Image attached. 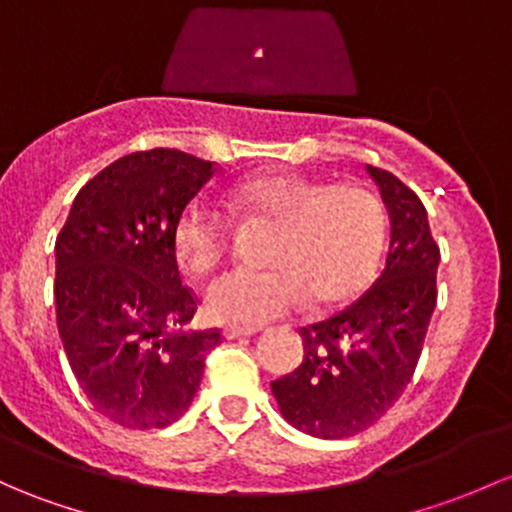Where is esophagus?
<instances>
[{
	"instance_id": "1",
	"label": "esophagus",
	"mask_w": 512,
	"mask_h": 512,
	"mask_svg": "<svg viewBox=\"0 0 512 512\" xmlns=\"http://www.w3.org/2000/svg\"><path fill=\"white\" fill-rule=\"evenodd\" d=\"M257 328H242V326H225L223 331H220V336L225 338V341H235V338H247V336H255Z\"/></svg>"
}]
</instances>
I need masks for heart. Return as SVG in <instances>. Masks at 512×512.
I'll use <instances>...</instances> for the list:
<instances>
[{
    "label": "heart",
    "mask_w": 512,
    "mask_h": 512,
    "mask_svg": "<svg viewBox=\"0 0 512 512\" xmlns=\"http://www.w3.org/2000/svg\"><path fill=\"white\" fill-rule=\"evenodd\" d=\"M240 211L279 223L270 270L223 272L208 282L203 309L218 324L255 328L301 309L351 297L370 277L383 245V211L370 193L326 186L297 174H262L230 191ZM225 220L203 201L176 218L174 252L191 274L208 272L225 252Z\"/></svg>",
    "instance_id": "b5f03b06"
}]
</instances>
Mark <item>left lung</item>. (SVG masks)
I'll use <instances>...</instances> for the list:
<instances>
[{
  "mask_svg": "<svg viewBox=\"0 0 512 512\" xmlns=\"http://www.w3.org/2000/svg\"><path fill=\"white\" fill-rule=\"evenodd\" d=\"M365 171L390 220L383 272L341 314L301 328L304 360L272 383L282 417L319 439L353 437L395 405L437 306L439 247L422 201L390 171Z\"/></svg>",
  "mask_w": 512,
  "mask_h": 512,
  "instance_id": "1",
  "label": "left lung"
}]
</instances>
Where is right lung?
<instances>
[{
  "mask_svg": "<svg viewBox=\"0 0 512 512\" xmlns=\"http://www.w3.org/2000/svg\"><path fill=\"white\" fill-rule=\"evenodd\" d=\"M215 174L211 161L149 149L112 161L78 191L56 240V321L68 363L112 422L157 429L188 410L220 331L188 328L174 225Z\"/></svg>",
  "mask_w": 512,
  "mask_h": 512,
  "instance_id": "obj_1",
  "label": "right lung"
}]
</instances>
